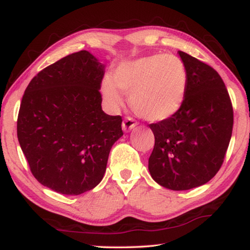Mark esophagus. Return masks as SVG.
Listing matches in <instances>:
<instances>
[{"mask_svg": "<svg viewBox=\"0 0 250 250\" xmlns=\"http://www.w3.org/2000/svg\"><path fill=\"white\" fill-rule=\"evenodd\" d=\"M137 125H138V122L135 121L133 118L126 117L124 120V122H122V129H124L126 132V131H130L131 129H133Z\"/></svg>", "mask_w": 250, "mask_h": 250, "instance_id": "esophagus-1", "label": "esophagus"}]
</instances>
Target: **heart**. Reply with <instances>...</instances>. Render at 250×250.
<instances>
[{
  "mask_svg": "<svg viewBox=\"0 0 250 250\" xmlns=\"http://www.w3.org/2000/svg\"><path fill=\"white\" fill-rule=\"evenodd\" d=\"M188 86L185 64L171 54H154L126 62L112 79L103 83L105 103L112 110L124 104L121 92L130 95V105L145 119L159 122L172 118L183 107Z\"/></svg>",
  "mask_w": 250,
  "mask_h": 250,
  "instance_id": "obj_1",
  "label": "heart"
}]
</instances>
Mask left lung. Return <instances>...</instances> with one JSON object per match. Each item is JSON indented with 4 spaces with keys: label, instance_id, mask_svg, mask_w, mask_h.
Segmentation results:
<instances>
[{
    "label": "left lung",
    "instance_id": "left-lung-1",
    "mask_svg": "<svg viewBox=\"0 0 250 250\" xmlns=\"http://www.w3.org/2000/svg\"><path fill=\"white\" fill-rule=\"evenodd\" d=\"M188 76L183 107L167 120L150 124L154 147L149 171L156 183L173 191L205 184L225 159L234 125L227 88L213 67L179 52Z\"/></svg>",
    "mask_w": 250,
    "mask_h": 250
}]
</instances>
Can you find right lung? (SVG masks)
<instances>
[{"instance_id":"add662e5","label":"right lung","mask_w":250,"mask_h":250,"mask_svg":"<svg viewBox=\"0 0 250 250\" xmlns=\"http://www.w3.org/2000/svg\"><path fill=\"white\" fill-rule=\"evenodd\" d=\"M104 66L87 50L41 70L25 90L18 139L34 177L65 195L103 180L109 152L124 131L120 116L101 109Z\"/></svg>"}]
</instances>
